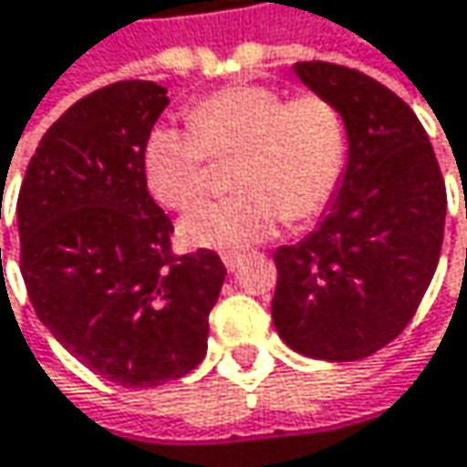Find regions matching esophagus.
Segmentation results:
<instances>
[{
    "mask_svg": "<svg viewBox=\"0 0 467 467\" xmlns=\"http://www.w3.org/2000/svg\"><path fill=\"white\" fill-rule=\"evenodd\" d=\"M222 262L230 273H234V267L240 265V254L237 251H222Z\"/></svg>",
    "mask_w": 467,
    "mask_h": 467,
    "instance_id": "esophagus-1",
    "label": "esophagus"
}]
</instances>
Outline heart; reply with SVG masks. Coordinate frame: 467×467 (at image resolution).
Wrapping results in <instances>:
<instances>
[{
	"mask_svg": "<svg viewBox=\"0 0 467 467\" xmlns=\"http://www.w3.org/2000/svg\"><path fill=\"white\" fill-rule=\"evenodd\" d=\"M224 157H237L240 192L184 216L182 237L197 248L240 251L273 237L283 219L318 216L345 171V119L318 93L285 99L267 85L222 88L190 109L187 128L149 130L144 182L157 202L184 211L208 192L211 160Z\"/></svg>",
	"mask_w": 467,
	"mask_h": 467,
	"instance_id": "heart-1",
	"label": "heart"
}]
</instances>
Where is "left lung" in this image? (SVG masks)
Here are the masks:
<instances>
[{
    "mask_svg": "<svg viewBox=\"0 0 467 467\" xmlns=\"http://www.w3.org/2000/svg\"><path fill=\"white\" fill-rule=\"evenodd\" d=\"M294 71L339 109L350 149L318 230L273 254V323L302 356L358 360L401 334L433 280L444 176L422 122L382 82L326 61Z\"/></svg>",
    "mask_w": 467,
    "mask_h": 467,
    "instance_id": "obj_1",
    "label": "left lung"
}]
</instances>
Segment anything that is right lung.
Listing matches in <instances>:
<instances>
[{
    "mask_svg": "<svg viewBox=\"0 0 467 467\" xmlns=\"http://www.w3.org/2000/svg\"><path fill=\"white\" fill-rule=\"evenodd\" d=\"M168 90L122 79L68 107L42 136L18 194L21 273L36 318L77 360L122 388H154L208 350L227 267L173 254L151 200L144 139Z\"/></svg>",
    "mask_w": 467,
    "mask_h": 467,
    "instance_id": "right-lung-1",
    "label": "right lung"
}]
</instances>
